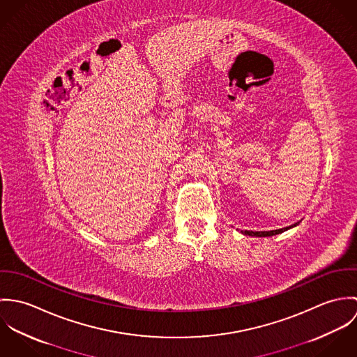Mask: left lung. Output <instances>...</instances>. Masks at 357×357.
Returning a JSON list of instances; mask_svg holds the SVG:
<instances>
[{
  "label": "left lung",
  "mask_w": 357,
  "mask_h": 357,
  "mask_svg": "<svg viewBox=\"0 0 357 357\" xmlns=\"http://www.w3.org/2000/svg\"><path fill=\"white\" fill-rule=\"evenodd\" d=\"M296 225H298V222H296V224H293V225H290V227H286V228H282V229H275V231H243L242 234H245V235H249V236H259V238H265V236H273V235H278V234H282V232H284V231H287V229H290L291 227H296Z\"/></svg>",
  "instance_id": "left-lung-1"
}]
</instances>
